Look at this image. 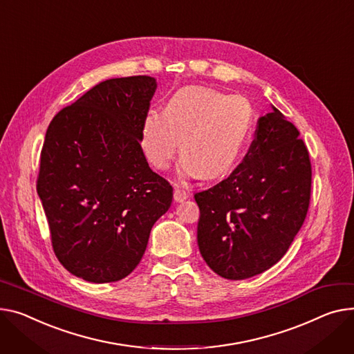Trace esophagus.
I'll use <instances>...</instances> for the list:
<instances>
[{
    "instance_id": "obj_1",
    "label": "esophagus",
    "mask_w": 354,
    "mask_h": 354,
    "mask_svg": "<svg viewBox=\"0 0 354 354\" xmlns=\"http://www.w3.org/2000/svg\"><path fill=\"white\" fill-rule=\"evenodd\" d=\"M187 198V194H186V191H183L182 187H175V192H174V199L176 201V202H183L185 199Z\"/></svg>"
}]
</instances>
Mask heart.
Listing matches in <instances>:
<instances>
[{"label":"heart","instance_id":"b5f03b06","mask_svg":"<svg viewBox=\"0 0 354 354\" xmlns=\"http://www.w3.org/2000/svg\"><path fill=\"white\" fill-rule=\"evenodd\" d=\"M252 125L253 109L246 98L185 86L168 100L165 111L147 113L140 145L156 169H168L180 148L183 176L218 178L239 160Z\"/></svg>","mask_w":354,"mask_h":354}]
</instances>
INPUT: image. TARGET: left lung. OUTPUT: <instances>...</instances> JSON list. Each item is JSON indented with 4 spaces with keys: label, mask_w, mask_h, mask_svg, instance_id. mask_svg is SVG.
I'll return each instance as SVG.
<instances>
[{
    "label": "left lung",
    "mask_w": 354,
    "mask_h": 354,
    "mask_svg": "<svg viewBox=\"0 0 354 354\" xmlns=\"http://www.w3.org/2000/svg\"><path fill=\"white\" fill-rule=\"evenodd\" d=\"M312 163L297 128L277 108L259 118L243 162L226 179L195 194L198 245L219 276L242 280L277 263L310 203Z\"/></svg>",
    "instance_id": "left-lung-1"
}]
</instances>
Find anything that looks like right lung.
Returning a JSON list of instances; mask_svg holds the SVG:
<instances>
[{"label": "right lung", "instance_id": "right-lung-1", "mask_svg": "<svg viewBox=\"0 0 354 354\" xmlns=\"http://www.w3.org/2000/svg\"><path fill=\"white\" fill-rule=\"evenodd\" d=\"M155 91L147 75L106 80L62 108L45 133L37 192L53 249L92 283L127 277L172 203L171 183L139 144Z\"/></svg>", "mask_w": 354, "mask_h": 354}]
</instances>
